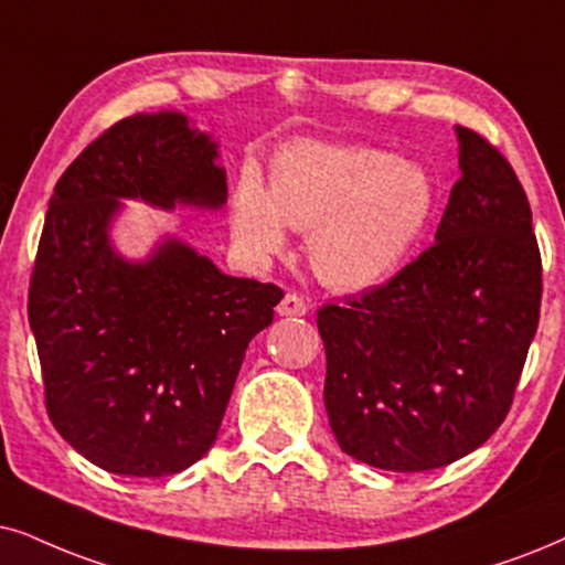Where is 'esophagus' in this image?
I'll list each match as a JSON object with an SVG mask.
<instances>
[{
  "mask_svg": "<svg viewBox=\"0 0 565 565\" xmlns=\"http://www.w3.org/2000/svg\"><path fill=\"white\" fill-rule=\"evenodd\" d=\"M307 310H310V305H307L299 295H287L276 307L278 316H287V318H302L307 316Z\"/></svg>",
  "mask_w": 565,
  "mask_h": 565,
  "instance_id": "obj_1",
  "label": "esophagus"
}]
</instances>
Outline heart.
Returning a JSON list of instances; mask_svg holds the SVG:
<instances>
[{"mask_svg":"<svg viewBox=\"0 0 565 565\" xmlns=\"http://www.w3.org/2000/svg\"><path fill=\"white\" fill-rule=\"evenodd\" d=\"M435 209V184L417 161L375 148L299 140L270 163L242 169L232 232L249 255H270L287 226L307 232V260L326 287L365 291L409 258Z\"/></svg>","mask_w":565,"mask_h":565,"instance_id":"heart-1","label":"heart"}]
</instances>
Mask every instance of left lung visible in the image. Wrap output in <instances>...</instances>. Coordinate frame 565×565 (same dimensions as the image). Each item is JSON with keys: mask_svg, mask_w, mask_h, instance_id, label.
Masks as SVG:
<instances>
[{"mask_svg": "<svg viewBox=\"0 0 565 565\" xmlns=\"http://www.w3.org/2000/svg\"><path fill=\"white\" fill-rule=\"evenodd\" d=\"M461 180L430 245L383 287L318 310L341 451L427 472L480 448L511 409L537 333L542 260L516 171L456 127Z\"/></svg>", "mask_w": 565, "mask_h": 565, "instance_id": "1", "label": "left lung"}]
</instances>
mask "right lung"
I'll list each match as a JSON object with an SVG mask.
<instances>
[{"label": "right lung", "instance_id": "add662e5", "mask_svg": "<svg viewBox=\"0 0 565 565\" xmlns=\"http://www.w3.org/2000/svg\"><path fill=\"white\" fill-rule=\"evenodd\" d=\"M122 200L218 211L216 140L180 111L135 114L93 140L49 200L28 320L56 433L106 472L169 477L209 454L284 291L226 276L177 237L127 260L111 242Z\"/></svg>", "mask_w": 565, "mask_h": 565}]
</instances>
